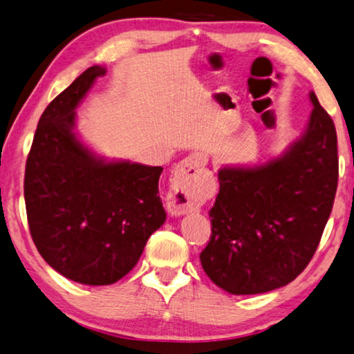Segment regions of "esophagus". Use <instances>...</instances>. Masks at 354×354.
<instances>
[{
  "label": "esophagus",
  "instance_id": "34e87169",
  "mask_svg": "<svg viewBox=\"0 0 354 354\" xmlns=\"http://www.w3.org/2000/svg\"><path fill=\"white\" fill-rule=\"evenodd\" d=\"M208 163L205 153L196 152L178 163L174 172L171 189L166 198V208L172 216L187 215L194 210L198 198V178Z\"/></svg>",
  "mask_w": 354,
  "mask_h": 354
}]
</instances>
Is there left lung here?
Returning a JSON list of instances; mask_svg holds the SVG:
<instances>
[{
  "mask_svg": "<svg viewBox=\"0 0 354 354\" xmlns=\"http://www.w3.org/2000/svg\"><path fill=\"white\" fill-rule=\"evenodd\" d=\"M308 129L281 156L221 167L201 263L232 295L279 288L303 273L331 215L339 178L337 135L314 92Z\"/></svg>",
  "mask_w": 354,
  "mask_h": 354,
  "instance_id": "left-lung-1",
  "label": "left lung"
}]
</instances>
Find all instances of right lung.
Returning <instances> with one entry per match:
<instances>
[{"label":"right lung","instance_id":"1","mask_svg":"<svg viewBox=\"0 0 354 354\" xmlns=\"http://www.w3.org/2000/svg\"><path fill=\"white\" fill-rule=\"evenodd\" d=\"M105 72L89 67L45 108L25 169L34 245L51 268L84 286L122 279L166 219L163 167L105 161L75 135V109Z\"/></svg>","mask_w":354,"mask_h":354}]
</instances>
